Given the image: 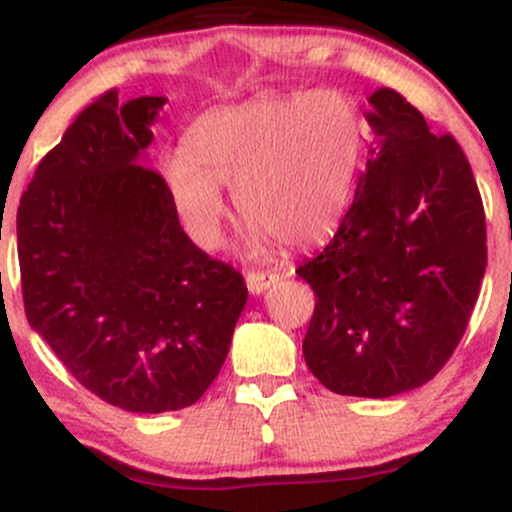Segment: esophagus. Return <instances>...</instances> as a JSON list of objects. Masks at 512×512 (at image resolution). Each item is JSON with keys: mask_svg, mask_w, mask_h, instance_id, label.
<instances>
[{"mask_svg": "<svg viewBox=\"0 0 512 512\" xmlns=\"http://www.w3.org/2000/svg\"><path fill=\"white\" fill-rule=\"evenodd\" d=\"M279 281V274L276 272H250L248 274V289L252 296H260L269 289V286Z\"/></svg>", "mask_w": 512, "mask_h": 512, "instance_id": "esophagus-1", "label": "esophagus"}]
</instances>
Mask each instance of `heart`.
Returning <instances> with one entry per match:
<instances>
[{
  "instance_id": "heart-1",
  "label": "heart",
  "mask_w": 512,
  "mask_h": 512,
  "mask_svg": "<svg viewBox=\"0 0 512 512\" xmlns=\"http://www.w3.org/2000/svg\"><path fill=\"white\" fill-rule=\"evenodd\" d=\"M366 156V122L337 88L267 93L211 110L192 125L187 149L166 151L161 175L190 236L216 248L236 192L250 243L289 248L325 240L349 211Z\"/></svg>"
}]
</instances>
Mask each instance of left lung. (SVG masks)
I'll list each match as a JSON object with an SVG mask.
<instances>
[{
	"instance_id": "8db88e82",
	"label": "left lung",
	"mask_w": 512,
	"mask_h": 512,
	"mask_svg": "<svg viewBox=\"0 0 512 512\" xmlns=\"http://www.w3.org/2000/svg\"><path fill=\"white\" fill-rule=\"evenodd\" d=\"M373 144L339 231L296 269L317 301L303 356L337 395L416 390L448 363L486 272L484 204L452 134L392 88L368 98Z\"/></svg>"
}]
</instances>
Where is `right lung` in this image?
<instances>
[{
  "label": "right lung",
  "instance_id": "1",
  "mask_svg": "<svg viewBox=\"0 0 512 512\" xmlns=\"http://www.w3.org/2000/svg\"><path fill=\"white\" fill-rule=\"evenodd\" d=\"M163 103L103 93L38 163L16 214L31 327L86 390L137 414L207 392L248 301L243 274L187 238L142 166Z\"/></svg>",
  "mask_w": 512,
  "mask_h": 512
}]
</instances>
